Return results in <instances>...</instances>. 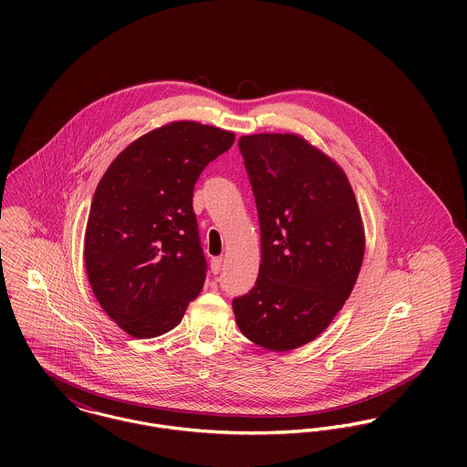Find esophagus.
Returning a JSON list of instances; mask_svg holds the SVG:
<instances>
[{"mask_svg": "<svg viewBox=\"0 0 467 467\" xmlns=\"http://www.w3.org/2000/svg\"><path fill=\"white\" fill-rule=\"evenodd\" d=\"M221 267H223V259L221 257H213L212 263H210V269L213 275H219L221 273Z\"/></svg>", "mask_w": 467, "mask_h": 467, "instance_id": "1", "label": "esophagus"}]
</instances>
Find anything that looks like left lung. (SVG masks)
I'll use <instances>...</instances> for the list:
<instances>
[{
	"label": "left lung",
	"instance_id": "obj_1",
	"mask_svg": "<svg viewBox=\"0 0 467 467\" xmlns=\"http://www.w3.org/2000/svg\"><path fill=\"white\" fill-rule=\"evenodd\" d=\"M239 149L261 223L255 285L234 298L248 339L293 350L324 333L348 298L365 234L352 187L329 156L298 134H248Z\"/></svg>",
	"mask_w": 467,
	"mask_h": 467
}]
</instances>
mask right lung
<instances>
[{
  "label": "right lung",
  "instance_id": "obj_1",
  "mask_svg": "<svg viewBox=\"0 0 467 467\" xmlns=\"http://www.w3.org/2000/svg\"><path fill=\"white\" fill-rule=\"evenodd\" d=\"M234 140L219 128L172 122L134 140L99 182L84 263L99 304L133 337L174 329L200 295L206 259L194 185Z\"/></svg>",
  "mask_w": 467,
  "mask_h": 467
}]
</instances>
